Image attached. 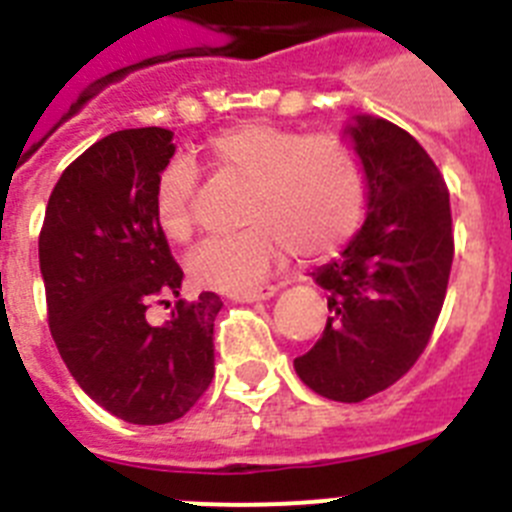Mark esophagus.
<instances>
[{
	"label": "esophagus",
	"mask_w": 512,
	"mask_h": 512,
	"mask_svg": "<svg viewBox=\"0 0 512 512\" xmlns=\"http://www.w3.org/2000/svg\"><path fill=\"white\" fill-rule=\"evenodd\" d=\"M277 292H279V287H274V284H261V287L235 292L233 300L235 302H261V300H271V297L277 295Z\"/></svg>",
	"instance_id": "1"
}]
</instances>
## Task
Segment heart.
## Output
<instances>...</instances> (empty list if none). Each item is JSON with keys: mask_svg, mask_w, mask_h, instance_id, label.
Segmentation results:
<instances>
[{"mask_svg": "<svg viewBox=\"0 0 512 512\" xmlns=\"http://www.w3.org/2000/svg\"><path fill=\"white\" fill-rule=\"evenodd\" d=\"M212 174L246 184L238 233L207 238L187 259L197 287L243 292L295 251L328 259L359 230L366 205L361 158L336 135H305L271 122H241L202 148ZM197 174L174 158L153 184V217L166 241L194 235Z\"/></svg>", "mask_w": 512, "mask_h": 512, "instance_id": "b5f03b06", "label": "heart"}]
</instances>
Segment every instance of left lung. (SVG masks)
I'll use <instances>...</instances> for the list:
<instances>
[{"label":"left lung","mask_w":512,"mask_h":512,"mask_svg":"<svg viewBox=\"0 0 512 512\" xmlns=\"http://www.w3.org/2000/svg\"><path fill=\"white\" fill-rule=\"evenodd\" d=\"M366 176V220L330 264L323 336L295 359L312 392L361 402L395 384L428 346L454 261L449 189L418 140L390 120L356 115L343 128Z\"/></svg>","instance_id":"left-lung-1"}]
</instances>
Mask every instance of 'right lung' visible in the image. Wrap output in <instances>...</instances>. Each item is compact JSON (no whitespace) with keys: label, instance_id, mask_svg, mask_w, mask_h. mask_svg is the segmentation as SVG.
<instances>
[{"label":"right lung","instance_id":"add662e5","mask_svg":"<svg viewBox=\"0 0 512 512\" xmlns=\"http://www.w3.org/2000/svg\"><path fill=\"white\" fill-rule=\"evenodd\" d=\"M171 138L133 128L97 140L53 187L38 241L63 364L99 408L135 425L182 418L215 377V292L174 302L166 323L148 320V307H169L184 279L153 217Z\"/></svg>","mask_w":512,"mask_h":512}]
</instances>
